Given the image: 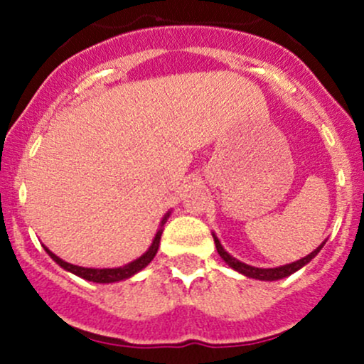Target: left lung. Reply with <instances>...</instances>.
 <instances>
[{
  "label": "left lung",
  "mask_w": 364,
  "mask_h": 364,
  "mask_svg": "<svg viewBox=\"0 0 364 364\" xmlns=\"http://www.w3.org/2000/svg\"><path fill=\"white\" fill-rule=\"evenodd\" d=\"M214 236V241H215V248H217V253L220 255V258L228 263L231 269H235L236 272L243 274L246 275V277H252V279H258V281H279V279H284L287 277V275L298 272L301 267L306 265V263L311 262V258H315L316 255H318V252L321 248H323L325 241L321 243L318 248L315 250V252H311L310 255H306V257L301 258V260L298 262H292V263H287V265H282V267H275V269H258V267H252V265H246V263L236 260L235 257H231L225 250L223 248V245H220V241L217 240L215 235Z\"/></svg>",
  "instance_id": "left-lung-1"
}]
</instances>
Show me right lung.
I'll use <instances>...</instances> for the list:
<instances>
[{
  "label": "right lung",
  "instance_id": "obj_1",
  "mask_svg": "<svg viewBox=\"0 0 364 364\" xmlns=\"http://www.w3.org/2000/svg\"><path fill=\"white\" fill-rule=\"evenodd\" d=\"M169 217V212L164 215V219H162L161 223V229L157 231L156 237H154L152 245H150V248L141 255L140 258H136V260L129 262L128 265L124 267H118V269H87V267H78V265H73V263H68L65 260H61L60 257H56L53 252H49L48 248L44 246V250L48 252L49 257L53 258L54 262L58 263V265L63 267L65 270H68V272H72L75 275H78V277L85 279V281H90V282H99V284H109V282H118V281H123V279H128L132 277V275H135L136 272H140L141 269H145V267L149 265L150 262L154 260V257H156L157 250H159V243H161V236H162V225L166 224V220H168Z\"/></svg>",
  "mask_w": 364,
  "mask_h": 364
}]
</instances>
